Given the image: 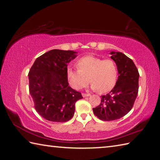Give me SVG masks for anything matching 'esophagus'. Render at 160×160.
Here are the masks:
<instances>
[{
    "instance_id": "esophagus-1",
    "label": "esophagus",
    "mask_w": 160,
    "mask_h": 160,
    "mask_svg": "<svg viewBox=\"0 0 160 160\" xmlns=\"http://www.w3.org/2000/svg\"><path fill=\"white\" fill-rule=\"evenodd\" d=\"M82 96L83 97V98H86V97H89L90 96V94H86V93H82Z\"/></svg>"
}]
</instances>
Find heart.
I'll use <instances>...</instances> for the list:
<instances>
[{"label":"heart","instance_id":"1","mask_svg":"<svg viewBox=\"0 0 160 160\" xmlns=\"http://www.w3.org/2000/svg\"><path fill=\"white\" fill-rule=\"evenodd\" d=\"M77 67L78 69L69 67L67 70V79L75 89L85 88L89 83V79L92 83L91 89L98 90L100 93L110 91L115 85L118 71L113 60L85 56L77 62Z\"/></svg>","mask_w":160,"mask_h":160}]
</instances>
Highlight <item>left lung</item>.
<instances>
[{
  "mask_svg": "<svg viewBox=\"0 0 160 160\" xmlns=\"http://www.w3.org/2000/svg\"><path fill=\"white\" fill-rule=\"evenodd\" d=\"M116 63L118 78L113 89L101 96V102L93 113L103 121H113L126 115L133 108L139 89V72L133 61L121 52L111 51Z\"/></svg>",
  "mask_w": 160,
  "mask_h": 160,
  "instance_id": "obj_1",
  "label": "left lung"
}]
</instances>
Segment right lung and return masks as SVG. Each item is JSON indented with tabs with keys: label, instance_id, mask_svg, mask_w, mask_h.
<instances>
[{
	"label": "right lung",
	"instance_id": "obj_1",
	"mask_svg": "<svg viewBox=\"0 0 160 160\" xmlns=\"http://www.w3.org/2000/svg\"><path fill=\"white\" fill-rule=\"evenodd\" d=\"M77 52L52 49L38 57L28 72L29 92L38 113L52 122H66L74 115L81 93L69 85L67 64Z\"/></svg>",
	"mask_w": 160,
	"mask_h": 160
}]
</instances>
